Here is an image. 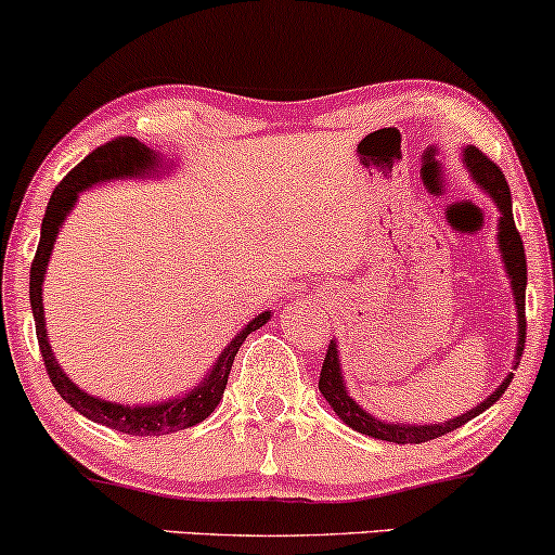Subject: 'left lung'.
Instances as JSON below:
<instances>
[{
  "mask_svg": "<svg viewBox=\"0 0 555 555\" xmlns=\"http://www.w3.org/2000/svg\"><path fill=\"white\" fill-rule=\"evenodd\" d=\"M465 165H468L470 176L476 183L491 196V202L496 204V209L502 217H499V250H502V260L504 269L512 279V295H514V307H517V353H514V370H517L519 357L525 351V286H527V260H525V245L522 237H519L517 227H514V217H512V193L509 185H506L504 172L491 163L483 152L476 150V146H465L463 152ZM514 375H506L504 383L491 392L483 403H478L476 409H470L468 413H460V416L450 418L444 424H398V422H383V418H375L372 413H366L362 405L357 403L346 390L344 375H341V362H338V346L336 341L328 344V353L323 359V370H320V392L323 398L328 400V405L336 411V416L341 418L344 424H349L353 431H362L372 439H383V442H396V444H422L429 442V439L444 437V434L460 429L463 424H468L470 418H476L478 413H483L486 409H491L499 398L504 396V390L509 387Z\"/></svg>",
  "mask_w": 555,
  "mask_h": 555,
  "instance_id": "1",
  "label": "left lung"
}]
</instances>
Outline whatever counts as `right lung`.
<instances>
[{"mask_svg": "<svg viewBox=\"0 0 555 555\" xmlns=\"http://www.w3.org/2000/svg\"><path fill=\"white\" fill-rule=\"evenodd\" d=\"M163 163L150 146L139 142L133 137H118L105 142L98 150H92L75 170L66 176L62 183L56 185L51 193V202L46 206L43 224H41V243H38L36 258L30 266V307L33 318H36V336L38 346H41V357L49 372L53 387L62 396L72 409L82 413L90 422L111 426V429L131 434V437H159V434H172L180 429H189L204 422L206 416H211V411L217 409L219 400L224 396L227 377H230L232 362H235V353L243 346L248 333L258 331L260 325H266L271 320V312H260L245 325L243 331L227 344V349L219 353V359L214 362L211 372L206 375L196 387H191L185 396H178L165 403H152V405H121L116 400H103L90 396V392L79 390L69 377L64 375V370L59 366L56 357H53L49 333H46V315H43V276L49 269V258L56 243L59 230H62L66 214L72 211V206L77 204L79 193L85 189H92L98 183H111V180L121 178H150V176H163Z\"/></svg>", "mask_w": 555, "mask_h": 555, "instance_id": "right-lung-1", "label": "right lung"}]
</instances>
